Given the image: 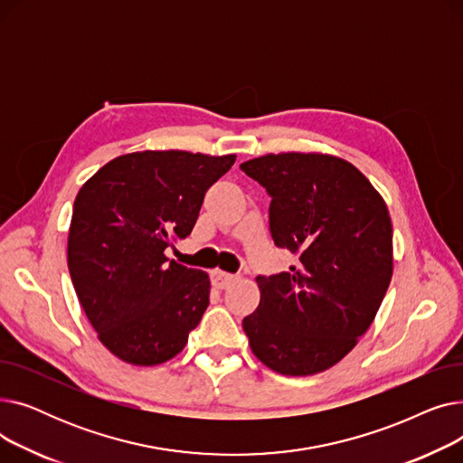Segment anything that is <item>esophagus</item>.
<instances>
[{"label": "esophagus", "instance_id": "esophagus-1", "mask_svg": "<svg viewBox=\"0 0 463 463\" xmlns=\"http://www.w3.org/2000/svg\"><path fill=\"white\" fill-rule=\"evenodd\" d=\"M210 279H212V285H213L215 288H225V287H229L232 281H236V276L227 274V272H223V270H213V272L210 274Z\"/></svg>", "mask_w": 463, "mask_h": 463}]
</instances>
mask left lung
Returning a JSON list of instances; mask_svg holds the SVG:
<instances>
[{
	"instance_id": "obj_1",
	"label": "left lung",
	"mask_w": 463,
	"mask_h": 463,
	"mask_svg": "<svg viewBox=\"0 0 463 463\" xmlns=\"http://www.w3.org/2000/svg\"><path fill=\"white\" fill-rule=\"evenodd\" d=\"M272 197L270 232L298 264L257 276L241 323L253 354L281 375L332 368L373 323L392 279V223L377 189L345 159L269 154L241 163Z\"/></svg>"
}]
</instances>
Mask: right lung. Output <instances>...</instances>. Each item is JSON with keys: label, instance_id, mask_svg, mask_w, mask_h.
<instances>
[{"label": "right lung", "instance_id": "obj_1", "mask_svg": "<svg viewBox=\"0 0 463 463\" xmlns=\"http://www.w3.org/2000/svg\"><path fill=\"white\" fill-rule=\"evenodd\" d=\"M236 156L135 152L80 187L67 264L88 321L119 360L156 366L176 356L210 304V278L168 260L191 234L212 184Z\"/></svg>", "mask_w": 463, "mask_h": 463}]
</instances>
